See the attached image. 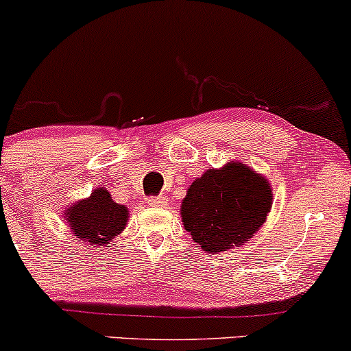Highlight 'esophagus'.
Returning <instances> with one entry per match:
<instances>
[{
	"mask_svg": "<svg viewBox=\"0 0 351 351\" xmlns=\"http://www.w3.org/2000/svg\"><path fill=\"white\" fill-rule=\"evenodd\" d=\"M147 204H149L150 208H165V206L168 204V199L165 196L149 197V199H147Z\"/></svg>",
	"mask_w": 351,
	"mask_h": 351,
	"instance_id": "34e87169",
	"label": "esophagus"
}]
</instances>
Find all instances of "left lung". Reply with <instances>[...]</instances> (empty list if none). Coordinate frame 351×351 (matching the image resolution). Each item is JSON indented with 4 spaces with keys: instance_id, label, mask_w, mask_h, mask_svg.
<instances>
[{
    "instance_id": "1",
    "label": "left lung",
    "mask_w": 351,
    "mask_h": 351,
    "mask_svg": "<svg viewBox=\"0 0 351 351\" xmlns=\"http://www.w3.org/2000/svg\"><path fill=\"white\" fill-rule=\"evenodd\" d=\"M268 180L240 162L210 168L188 188L181 202L183 226L204 252L242 247L271 210Z\"/></svg>"
}]
</instances>
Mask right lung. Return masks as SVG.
<instances>
[{"mask_svg":"<svg viewBox=\"0 0 351 351\" xmlns=\"http://www.w3.org/2000/svg\"><path fill=\"white\" fill-rule=\"evenodd\" d=\"M65 222L77 239L96 248H103L125 229L129 209L112 201L108 189L96 188L90 197L66 208Z\"/></svg>","mask_w":351,"mask_h":351,"instance_id":"right-lung-1","label":"right lung"}]
</instances>
